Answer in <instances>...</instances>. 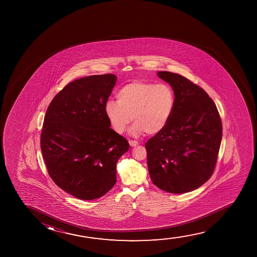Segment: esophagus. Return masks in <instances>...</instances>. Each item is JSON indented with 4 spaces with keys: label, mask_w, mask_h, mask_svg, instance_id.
<instances>
[{
    "label": "esophagus",
    "mask_w": 257,
    "mask_h": 257,
    "mask_svg": "<svg viewBox=\"0 0 257 257\" xmlns=\"http://www.w3.org/2000/svg\"><path fill=\"white\" fill-rule=\"evenodd\" d=\"M129 144H130L131 147H133V148H134V147H136V146H138V145H139V143H138L137 141H129Z\"/></svg>",
    "instance_id": "34e87169"
}]
</instances>
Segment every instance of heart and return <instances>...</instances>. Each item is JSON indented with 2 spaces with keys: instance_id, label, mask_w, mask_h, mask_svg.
Listing matches in <instances>:
<instances>
[{
  "instance_id": "obj_1",
  "label": "heart",
  "mask_w": 257,
  "mask_h": 257,
  "mask_svg": "<svg viewBox=\"0 0 257 257\" xmlns=\"http://www.w3.org/2000/svg\"><path fill=\"white\" fill-rule=\"evenodd\" d=\"M117 102L109 100L104 110L110 126L123 134L133 119L131 133L134 136L158 134L165 129L176 107V95L165 83L132 81L116 93Z\"/></svg>"
}]
</instances>
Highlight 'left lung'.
<instances>
[{
    "instance_id": "left-lung-1",
    "label": "left lung",
    "mask_w": 257,
    "mask_h": 257,
    "mask_svg": "<svg viewBox=\"0 0 257 257\" xmlns=\"http://www.w3.org/2000/svg\"><path fill=\"white\" fill-rule=\"evenodd\" d=\"M176 95L168 125L146 143L152 182L173 194L190 192L214 171L222 139V123L212 99L180 74L158 72Z\"/></svg>"
}]
</instances>
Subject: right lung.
Masks as SVG:
<instances>
[{
  "label": "right lung",
  "instance_id": "add662e5",
  "mask_svg": "<svg viewBox=\"0 0 257 257\" xmlns=\"http://www.w3.org/2000/svg\"><path fill=\"white\" fill-rule=\"evenodd\" d=\"M115 74L72 81L51 102L43 123L40 147L50 177L81 200L105 195L116 181V162L128 141L109 128L105 103Z\"/></svg>",
  "mask_w": 257,
  "mask_h": 257
}]
</instances>
